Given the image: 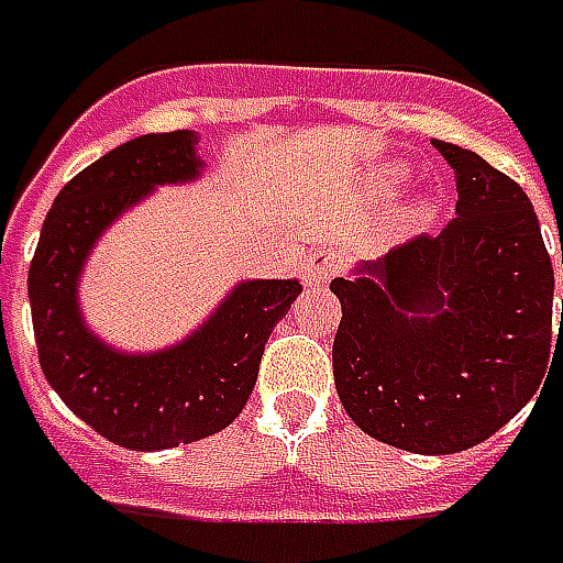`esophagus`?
Listing matches in <instances>:
<instances>
[{
  "label": "esophagus",
  "mask_w": 563,
  "mask_h": 563,
  "mask_svg": "<svg viewBox=\"0 0 563 563\" xmlns=\"http://www.w3.org/2000/svg\"><path fill=\"white\" fill-rule=\"evenodd\" d=\"M339 271H342V255L332 250V246H323V250H317L311 258H308V265H305V283H308V286H323V283H330Z\"/></svg>",
  "instance_id": "34e87169"
}]
</instances>
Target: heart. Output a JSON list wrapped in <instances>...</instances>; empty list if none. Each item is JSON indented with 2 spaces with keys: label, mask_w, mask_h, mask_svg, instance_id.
Wrapping results in <instances>:
<instances>
[{
  "label": "heart",
  "mask_w": 563,
  "mask_h": 563,
  "mask_svg": "<svg viewBox=\"0 0 563 563\" xmlns=\"http://www.w3.org/2000/svg\"><path fill=\"white\" fill-rule=\"evenodd\" d=\"M407 181H410V169L407 166H388V169L382 172V178H378V187L385 194H397Z\"/></svg>",
  "instance_id": "b5f03b06"
}]
</instances>
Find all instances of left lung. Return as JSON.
I'll list each match as a JSON object with an SVG mask.
<instances>
[{
    "label": "left lung",
    "mask_w": 563,
    "mask_h": 563,
    "mask_svg": "<svg viewBox=\"0 0 563 563\" xmlns=\"http://www.w3.org/2000/svg\"><path fill=\"white\" fill-rule=\"evenodd\" d=\"M434 147L456 172V218L330 283L342 301L332 373L369 438L446 456L487 441L539 394L563 345V298L554 332L552 258L521 187L477 153Z\"/></svg>",
    "instance_id": "8db88e82"
}]
</instances>
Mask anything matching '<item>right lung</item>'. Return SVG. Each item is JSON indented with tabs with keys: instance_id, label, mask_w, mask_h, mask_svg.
<instances>
[{
	"instance_id": "1",
	"label": "right lung",
	"mask_w": 563,
	"mask_h": 563,
	"mask_svg": "<svg viewBox=\"0 0 563 563\" xmlns=\"http://www.w3.org/2000/svg\"><path fill=\"white\" fill-rule=\"evenodd\" d=\"M200 135H141L104 153L55 197L26 292L40 366L57 397L125 450H169L228 428L246 407L265 342L301 292L298 280H240L181 342L122 351L89 330L79 280L91 250L156 187L202 175Z\"/></svg>"
}]
</instances>
